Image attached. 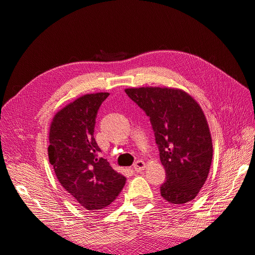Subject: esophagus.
Returning <instances> with one entry per match:
<instances>
[{
    "instance_id": "1",
    "label": "esophagus",
    "mask_w": 255,
    "mask_h": 255,
    "mask_svg": "<svg viewBox=\"0 0 255 255\" xmlns=\"http://www.w3.org/2000/svg\"><path fill=\"white\" fill-rule=\"evenodd\" d=\"M144 168H145V163H144L143 160H136L135 164L133 165V169H134L135 171H137V172L143 170Z\"/></svg>"
}]
</instances>
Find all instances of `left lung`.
Returning <instances> with one entry per match:
<instances>
[{"label": "left lung", "mask_w": 255, "mask_h": 255, "mask_svg": "<svg viewBox=\"0 0 255 255\" xmlns=\"http://www.w3.org/2000/svg\"><path fill=\"white\" fill-rule=\"evenodd\" d=\"M126 92L150 117L166 170L160 196L171 204L190 202L204 185L213 159L212 136L202 109L176 88H128Z\"/></svg>", "instance_id": "1"}]
</instances>
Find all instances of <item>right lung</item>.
<instances>
[{
  "label": "right lung",
  "mask_w": 255,
  "mask_h": 255,
  "mask_svg": "<svg viewBox=\"0 0 255 255\" xmlns=\"http://www.w3.org/2000/svg\"><path fill=\"white\" fill-rule=\"evenodd\" d=\"M109 92L85 95L56 113L51 122L49 160L60 185L87 211L112 204L127 177L115 171L94 137L97 114Z\"/></svg>",
  "instance_id": "add662e5"
}]
</instances>
